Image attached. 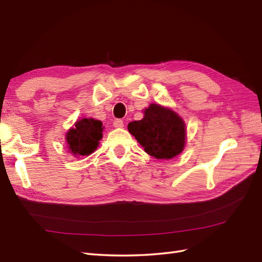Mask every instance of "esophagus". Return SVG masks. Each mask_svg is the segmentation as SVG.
Masks as SVG:
<instances>
[{
  "label": "esophagus",
  "mask_w": 262,
  "mask_h": 262,
  "mask_svg": "<svg viewBox=\"0 0 262 262\" xmlns=\"http://www.w3.org/2000/svg\"><path fill=\"white\" fill-rule=\"evenodd\" d=\"M114 127L115 128H122L124 127V121H122L121 119H116L114 121Z\"/></svg>",
  "instance_id": "1"
}]
</instances>
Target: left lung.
<instances>
[{
    "instance_id": "obj_1",
    "label": "left lung",
    "mask_w": 262,
    "mask_h": 262,
    "mask_svg": "<svg viewBox=\"0 0 262 262\" xmlns=\"http://www.w3.org/2000/svg\"><path fill=\"white\" fill-rule=\"evenodd\" d=\"M144 151L158 160H170L179 155L186 145V124L171 108L151 103L141 120L128 124Z\"/></svg>"
}]
</instances>
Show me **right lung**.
I'll use <instances>...</instances> for the list:
<instances>
[{
  "mask_svg": "<svg viewBox=\"0 0 262 262\" xmlns=\"http://www.w3.org/2000/svg\"><path fill=\"white\" fill-rule=\"evenodd\" d=\"M102 122L93 118H82L75 121L66 133V146L75 158L90 155L99 146L102 138Z\"/></svg>",
  "mask_w": 262,
  "mask_h": 262,
  "instance_id": "add662e5",
  "label": "right lung"
}]
</instances>
